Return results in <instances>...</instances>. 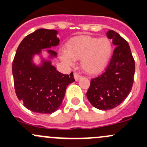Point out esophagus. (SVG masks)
Masks as SVG:
<instances>
[{
	"mask_svg": "<svg viewBox=\"0 0 147 147\" xmlns=\"http://www.w3.org/2000/svg\"><path fill=\"white\" fill-rule=\"evenodd\" d=\"M73 75H74V78H75V81H78V80L81 78V76H80V75H78L77 72H74Z\"/></svg>",
	"mask_w": 147,
	"mask_h": 147,
	"instance_id": "34e87169",
	"label": "esophagus"
}]
</instances>
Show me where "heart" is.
Here are the masks:
<instances>
[{
  "label": "heart",
  "mask_w": 147,
  "mask_h": 147,
  "mask_svg": "<svg viewBox=\"0 0 147 147\" xmlns=\"http://www.w3.org/2000/svg\"><path fill=\"white\" fill-rule=\"evenodd\" d=\"M113 53V44L109 38L79 36L71 38L66 44V51L61 54L62 61L72 65L74 60L81 59L84 72L97 74L106 67Z\"/></svg>",
  "instance_id": "heart-1"
}]
</instances>
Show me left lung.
Wrapping results in <instances>:
<instances>
[{
  "label": "left lung",
  "instance_id": "8db88e82",
  "mask_svg": "<svg viewBox=\"0 0 147 147\" xmlns=\"http://www.w3.org/2000/svg\"><path fill=\"white\" fill-rule=\"evenodd\" d=\"M106 35L116 47L106 71L92 79L86 92L91 104L101 111L114 109L125 99L132 89L135 70L127 41L113 30Z\"/></svg>",
  "mask_w": 147,
  "mask_h": 147
}]
</instances>
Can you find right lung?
Returning a JSON list of instances; mask_svg holds the SVG:
<instances>
[{
    "mask_svg": "<svg viewBox=\"0 0 147 147\" xmlns=\"http://www.w3.org/2000/svg\"><path fill=\"white\" fill-rule=\"evenodd\" d=\"M58 31L38 29L27 35L18 46L12 62L15 92L24 107L38 113H52L61 106L67 86L75 82L73 73L56 70L51 60L57 57L51 50L59 44ZM48 53L44 58L42 51ZM37 55L40 63L33 61Z\"/></svg>",
    "mask_w": 147,
    "mask_h": 147,
    "instance_id": "right-lung-1",
    "label": "right lung"
}]
</instances>
